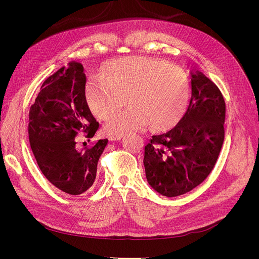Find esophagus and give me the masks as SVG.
<instances>
[{
	"label": "esophagus",
	"mask_w": 259,
	"mask_h": 259,
	"mask_svg": "<svg viewBox=\"0 0 259 259\" xmlns=\"http://www.w3.org/2000/svg\"><path fill=\"white\" fill-rule=\"evenodd\" d=\"M122 136H123V133H121V132H115V133H111V134L109 135V139L112 140V142H114V140L121 139Z\"/></svg>",
	"instance_id": "obj_1"
}]
</instances>
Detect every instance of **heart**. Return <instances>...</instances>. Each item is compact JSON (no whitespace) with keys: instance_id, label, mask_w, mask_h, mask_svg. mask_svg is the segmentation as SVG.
<instances>
[{"instance_id":"b5f03b06","label":"heart","mask_w":259,"mask_h":259,"mask_svg":"<svg viewBox=\"0 0 259 259\" xmlns=\"http://www.w3.org/2000/svg\"><path fill=\"white\" fill-rule=\"evenodd\" d=\"M86 98L93 113L108 121L126 104L127 110L109 124L112 131L136 130L147 125L163 130L174 125L188 103V79L183 69L165 61L131 57L111 61L103 76L86 85Z\"/></svg>"}]
</instances>
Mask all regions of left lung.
Returning <instances> with one entry per match:
<instances>
[{"label": "left lung", "mask_w": 259, "mask_h": 259, "mask_svg": "<svg viewBox=\"0 0 259 259\" xmlns=\"http://www.w3.org/2000/svg\"><path fill=\"white\" fill-rule=\"evenodd\" d=\"M191 99L170 131L153 135L145 146L149 185L165 197H177L204 182L214 168L225 138L226 104L216 84L191 71Z\"/></svg>", "instance_id": "1"}]
</instances>
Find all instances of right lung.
Returning a JSON list of instances; mask_svg holds the SVG:
<instances>
[{
  "instance_id": "right-lung-1",
  "label": "right lung",
  "mask_w": 259,
  "mask_h": 259,
  "mask_svg": "<svg viewBox=\"0 0 259 259\" xmlns=\"http://www.w3.org/2000/svg\"><path fill=\"white\" fill-rule=\"evenodd\" d=\"M83 66L71 61L46 79L29 111V142L43 175L71 195L95 182L108 139H92L99 128L85 97Z\"/></svg>"
}]
</instances>
